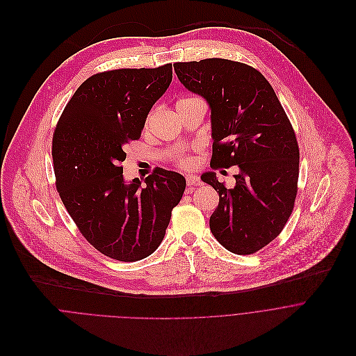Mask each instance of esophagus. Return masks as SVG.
<instances>
[{
    "label": "esophagus",
    "instance_id": "obj_1",
    "mask_svg": "<svg viewBox=\"0 0 356 356\" xmlns=\"http://www.w3.org/2000/svg\"><path fill=\"white\" fill-rule=\"evenodd\" d=\"M186 185L189 186V191H192L193 189V186H196V185H200V181H199V178H196V177H193V175H186Z\"/></svg>",
    "mask_w": 356,
    "mask_h": 356
}]
</instances>
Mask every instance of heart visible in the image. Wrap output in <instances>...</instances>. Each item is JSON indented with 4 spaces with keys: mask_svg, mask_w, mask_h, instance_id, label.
Segmentation results:
<instances>
[{
    "mask_svg": "<svg viewBox=\"0 0 356 356\" xmlns=\"http://www.w3.org/2000/svg\"><path fill=\"white\" fill-rule=\"evenodd\" d=\"M154 115H156V111H154V109L147 115L146 122H145V129H146V130L150 127ZM172 161H174V164H175L178 168L185 170V171H189V170H193V168L196 167L197 159H196V156H193V154L189 153V152L179 150V152H177V153L172 156Z\"/></svg>",
    "mask_w": 356,
    "mask_h": 356,
    "instance_id": "1",
    "label": "heart"
}]
</instances>
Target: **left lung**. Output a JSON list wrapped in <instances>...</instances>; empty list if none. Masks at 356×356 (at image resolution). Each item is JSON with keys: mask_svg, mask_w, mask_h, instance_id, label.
Returning a JSON list of instances; mask_svg holds the SVG:
<instances>
[{"mask_svg": "<svg viewBox=\"0 0 356 356\" xmlns=\"http://www.w3.org/2000/svg\"><path fill=\"white\" fill-rule=\"evenodd\" d=\"M179 81L211 109V170L237 165L227 189L215 172L202 181L219 192L210 230L230 252L250 255L275 240L298 195L299 145L272 86L254 67L227 58L174 64Z\"/></svg>", "mask_w": 356, "mask_h": 356, "instance_id": "obj_1", "label": "left lung"}]
</instances>
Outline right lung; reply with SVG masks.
<instances>
[{
	"label": "right lung",
	"mask_w": 356,
	"mask_h": 356,
	"mask_svg": "<svg viewBox=\"0 0 356 356\" xmlns=\"http://www.w3.org/2000/svg\"><path fill=\"white\" fill-rule=\"evenodd\" d=\"M172 80V64L118 68L87 79L67 102L53 133L56 188L84 238L104 255L134 262L161 244L185 178L156 168L146 186L123 181L122 163Z\"/></svg>",
	"instance_id": "1"
}]
</instances>
